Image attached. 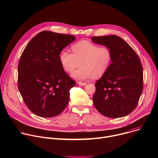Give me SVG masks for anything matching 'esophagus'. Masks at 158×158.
Segmentation results:
<instances>
[{
    "label": "esophagus",
    "instance_id": "obj_1",
    "mask_svg": "<svg viewBox=\"0 0 158 158\" xmlns=\"http://www.w3.org/2000/svg\"><path fill=\"white\" fill-rule=\"evenodd\" d=\"M78 84L80 85H85L87 84L86 82H78Z\"/></svg>",
    "mask_w": 158,
    "mask_h": 158
}]
</instances>
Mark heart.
Instances as JSON below:
<instances>
[{
	"mask_svg": "<svg viewBox=\"0 0 158 158\" xmlns=\"http://www.w3.org/2000/svg\"><path fill=\"white\" fill-rule=\"evenodd\" d=\"M73 53L62 49L59 55L60 64L67 73L74 71L72 77L84 81L93 76L99 77L108 70L112 60V52L107 46H101L87 40H82L71 47Z\"/></svg>",
	"mask_w": 158,
	"mask_h": 158,
	"instance_id": "obj_1",
	"label": "heart"
}]
</instances>
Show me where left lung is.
Returning a JSON list of instances; mask_svg holds the SVG:
<instances>
[{"instance_id": "1", "label": "left lung", "mask_w": 158, "mask_h": 158, "mask_svg": "<svg viewBox=\"0 0 158 158\" xmlns=\"http://www.w3.org/2000/svg\"><path fill=\"white\" fill-rule=\"evenodd\" d=\"M91 39L109 47L112 52L109 68L95 83L94 105L104 116H126L136 107L143 93V70L140 59L129 45L117 35L94 36Z\"/></svg>"}]
</instances>
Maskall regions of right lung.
<instances>
[{"label": "right lung", "instance_id": "right-lung-1", "mask_svg": "<svg viewBox=\"0 0 158 158\" xmlns=\"http://www.w3.org/2000/svg\"><path fill=\"white\" fill-rule=\"evenodd\" d=\"M76 37L51 31L37 34L28 43L18 65V88L29 109L38 116L60 114L69 102L76 81L64 70L60 52Z\"/></svg>", "mask_w": 158, "mask_h": 158}]
</instances>
